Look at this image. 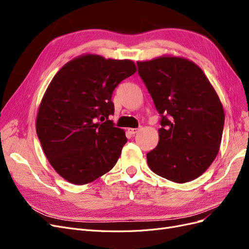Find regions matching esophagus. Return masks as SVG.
Returning a JSON list of instances; mask_svg holds the SVG:
<instances>
[{
  "label": "esophagus",
  "mask_w": 249,
  "mask_h": 249,
  "mask_svg": "<svg viewBox=\"0 0 249 249\" xmlns=\"http://www.w3.org/2000/svg\"><path fill=\"white\" fill-rule=\"evenodd\" d=\"M139 129H137V127H131V129H127V132H129L130 135H135L136 133H138Z\"/></svg>",
  "instance_id": "34e87169"
}]
</instances>
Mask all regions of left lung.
<instances>
[{
  "label": "left lung",
  "instance_id": "8db88e82",
  "mask_svg": "<svg viewBox=\"0 0 249 249\" xmlns=\"http://www.w3.org/2000/svg\"><path fill=\"white\" fill-rule=\"evenodd\" d=\"M138 73L161 116L159 142L146 154L156 175L187 183L205 172L218 154L224 111L206 74L185 58L137 62Z\"/></svg>",
  "mask_w": 249,
  "mask_h": 249
}]
</instances>
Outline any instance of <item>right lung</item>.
Wrapping results in <instances>:
<instances>
[{
	"label": "right lung",
	"instance_id": "obj_1",
	"mask_svg": "<svg viewBox=\"0 0 249 249\" xmlns=\"http://www.w3.org/2000/svg\"><path fill=\"white\" fill-rule=\"evenodd\" d=\"M136 71L131 60L84 55L60 70L47 89L36 119L44 155L60 176L88 184L110 171L127 139L115 127L112 93Z\"/></svg>",
	"mask_w": 249,
	"mask_h": 249
}]
</instances>
